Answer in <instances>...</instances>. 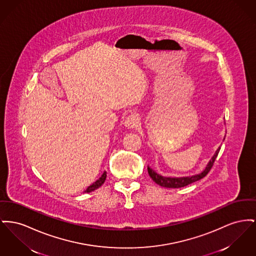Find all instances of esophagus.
Returning a JSON list of instances; mask_svg holds the SVG:
<instances>
[{
	"instance_id": "1",
	"label": "esophagus",
	"mask_w": 256,
	"mask_h": 256,
	"mask_svg": "<svg viewBox=\"0 0 256 256\" xmlns=\"http://www.w3.org/2000/svg\"><path fill=\"white\" fill-rule=\"evenodd\" d=\"M138 122H139L138 117L134 115V114H132V115L128 116L124 120V126L126 128H134L137 126Z\"/></svg>"
}]
</instances>
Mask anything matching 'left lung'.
Returning a JSON list of instances; mask_svg holds the SVG:
<instances>
[{
	"label": "left lung",
	"mask_w": 256,
	"mask_h": 256,
	"mask_svg": "<svg viewBox=\"0 0 256 256\" xmlns=\"http://www.w3.org/2000/svg\"><path fill=\"white\" fill-rule=\"evenodd\" d=\"M220 150V147L218 148V150H216V152L214 154V156H212L209 162L207 164V166L205 167L204 170H202L200 173L196 174V175H192V176H186V177H169V176H162V174H158L154 169H152V167L148 166V173L150 175V178L152 179V180L160 184V186H164V188H182V186H186L190 184H192L196 180H199L202 178H204L208 172L210 171L212 166L214 164L218 154V152Z\"/></svg>",
	"instance_id": "1"
}]
</instances>
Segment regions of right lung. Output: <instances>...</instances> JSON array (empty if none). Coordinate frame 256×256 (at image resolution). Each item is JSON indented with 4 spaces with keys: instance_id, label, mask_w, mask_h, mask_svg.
Instances as JSON below:
<instances>
[{
    "instance_id": "obj_1",
    "label": "right lung",
    "mask_w": 256,
    "mask_h": 256,
    "mask_svg": "<svg viewBox=\"0 0 256 256\" xmlns=\"http://www.w3.org/2000/svg\"><path fill=\"white\" fill-rule=\"evenodd\" d=\"M106 179V171H104V173H102V175L98 179V180H96L94 182H92L90 186H88V188L84 192H94V190H96V188H98L100 186H102V184L104 182V180Z\"/></svg>"
}]
</instances>
